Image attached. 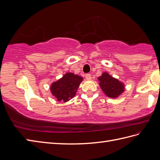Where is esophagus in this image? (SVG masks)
Instances as JSON below:
<instances>
[{
  "instance_id": "esophagus-1",
  "label": "esophagus",
  "mask_w": 160,
  "mask_h": 160,
  "mask_svg": "<svg viewBox=\"0 0 160 160\" xmlns=\"http://www.w3.org/2000/svg\"><path fill=\"white\" fill-rule=\"evenodd\" d=\"M85 78H86L87 80H91L92 79V76L90 74H86L85 75Z\"/></svg>"
}]
</instances>
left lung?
<instances>
[{"label": "left lung", "mask_w": 160, "mask_h": 160, "mask_svg": "<svg viewBox=\"0 0 160 160\" xmlns=\"http://www.w3.org/2000/svg\"><path fill=\"white\" fill-rule=\"evenodd\" d=\"M98 79L104 94L111 98H117L125 91V85L107 72H103Z\"/></svg>", "instance_id": "8db88e82"}]
</instances>
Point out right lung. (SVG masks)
<instances>
[{"mask_svg": "<svg viewBox=\"0 0 160 160\" xmlns=\"http://www.w3.org/2000/svg\"><path fill=\"white\" fill-rule=\"evenodd\" d=\"M83 78L72 72H67L60 79L52 83L50 91L59 102H67L76 95Z\"/></svg>", "mask_w": 160, "mask_h": 160, "instance_id": "obj_1", "label": "right lung"}]
</instances>
